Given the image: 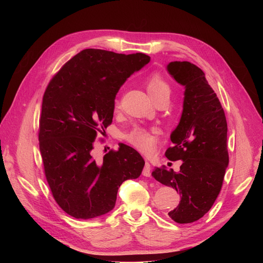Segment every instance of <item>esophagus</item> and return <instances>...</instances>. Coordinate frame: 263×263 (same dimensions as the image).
Wrapping results in <instances>:
<instances>
[{"instance_id":"1","label":"esophagus","mask_w":263,"mask_h":263,"mask_svg":"<svg viewBox=\"0 0 263 263\" xmlns=\"http://www.w3.org/2000/svg\"><path fill=\"white\" fill-rule=\"evenodd\" d=\"M143 175L145 177H150V175H151V166L148 162H146V164H145V167L143 170Z\"/></svg>"}]
</instances>
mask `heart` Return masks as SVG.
<instances>
[{"label": "heart", "instance_id": "obj_1", "mask_svg": "<svg viewBox=\"0 0 263 263\" xmlns=\"http://www.w3.org/2000/svg\"><path fill=\"white\" fill-rule=\"evenodd\" d=\"M146 89L154 101L162 98V97H170L171 93L168 83L158 73L151 74L147 79ZM115 107H119L118 101L115 102ZM124 140L143 154H150L158 142L156 133L154 131H150L142 127H135L132 129L129 133L124 135Z\"/></svg>", "mask_w": 263, "mask_h": 263}]
</instances>
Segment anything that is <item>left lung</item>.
<instances>
[{"label":"left lung","mask_w":263,"mask_h":263,"mask_svg":"<svg viewBox=\"0 0 263 263\" xmlns=\"http://www.w3.org/2000/svg\"><path fill=\"white\" fill-rule=\"evenodd\" d=\"M167 71L185 90L180 121L171 134L174 145L165 156L182 164L178 173L157 167L153 177L179 192L181 200L168 215L176 223L187 224L211 209L222 189L229 163L227 121L200 68L190 62H172Z\"/></svg>","instance_id":"left-lung-1"}]
</instances>
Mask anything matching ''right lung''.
Returning <instances> with one entry per match:
<instances>
[{
    "label": "right lung",
    "mask_w": 263,
    "mask_h": 263,
    "mask_svg": "<svg viewBox=\"0 0 263 263\" xmlns=\"http://www.w3.org/2000/svg\"><path fill=\"white\" fill-rule=\"evenodd\" d=\"M150 61L144 53L85 49L69 60L45 91L39 149L52 195L69 215H103L115 206L123 181L142 174L145 161L121 144L103 160L93 158L98 132L112 123L115 97L126 80Z\"/></svg>",
    "instance_id": "obj_1"
}]
</instances>
